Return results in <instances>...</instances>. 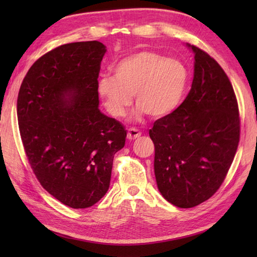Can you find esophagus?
<instances>
[{
	"instance_id": "esophagus-1",
	"label": "esophagus",
	"mask_w": 257,
	"mask_h": 257,
	"mask_svg": "<svg viewBox=\"0 0 257 257\" xmlns=\"http://www.w3.org/2000/svg\"><path fill=\"white\" fill-rule=\"evenodd\" d=\"M141 135H142L141 132H139L136 128H130L127 131V139H128V141H134V139L138 138Z\"/></svg>"
}]
</instances>
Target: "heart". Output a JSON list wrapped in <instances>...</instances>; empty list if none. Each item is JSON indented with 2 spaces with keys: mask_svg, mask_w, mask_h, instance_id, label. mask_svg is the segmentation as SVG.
I'll list each match as a JSON object with an SVG mask.
<instances>
[{
  "mask_svg": "<svg viewBox=\"0 0 257 257\" xmlns=\"http://www.w3.org/2000/svg\"><path fill=\"white\" fill-rule=\"evenodd\" d=\"M113 77L97 82L99 97L115 118L126 114L134 94L136 118L145 113L152 119L172 114L184 97L190 74L183 62L143 50L123 58L112 68Z\"/></svg>",
  "mask_w": 257,
  "mask_h": 257,
  "instance_id": "heart-1",
  "label": "heart"
}]
</instances>
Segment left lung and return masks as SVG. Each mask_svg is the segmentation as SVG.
<instances>
[{"label":"left lung","mask_w":257,"mask_h":257,"mask_svg":"<svg viewBox=\"0 0 257 257\" xmlns=\"http://www.w3.org/2000/svg\"><path fill=\"white\" fill-rule=\"evenodd\" d=\"M189 95L154 122V175L162 196L179 208L195 207L220 188L238 148L240 121L234 89L217 62L195 46Z\"/></svg>","instance_id":"8db88e82"}]
</instances>
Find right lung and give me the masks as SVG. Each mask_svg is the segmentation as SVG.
Returning a JSON list of instances; mask_svg holds the SVG:
<instances>
[{"mask_svg":"<svg viewBox=\"0 0 257 257\" xmlns=\"http://www.w3.org/2000/svg\"><path fill=\"white\" fill-rule=\"evenodd\" d=\"M107 49L97 41L62 45L31 66L17 100L20 135L33 172L49 194L74 209L109 189L122 124L99 110L97 78Z\"/></svg>","mask_w":257,"mask_h":257,"instance_id":"obj_1","label":"right lung"}]
</instances>
